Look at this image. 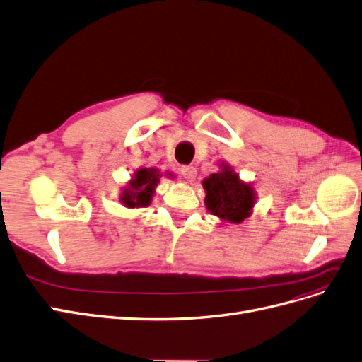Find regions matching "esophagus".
I'll return each instance as SVG.
<instances>
[{"mask_svg": "<svg viewBox=\"0 0 362 362\" xmlns=\"http://www.w3.org/2000/svg\"><path fill=\"white\" fill-rule=\"evenodd\" d=\"M180 172L182 175V178L187 181V182H192L194 180V177H196V169L193 166H182L180 169Z\"/></svg>", "mask_w": 362, "mask_h": 362, "instance_id": "obj_1", "label": "esophagus"}]
</instances>
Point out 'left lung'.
Masks as SVG:
<instances>
[{
  "instance_id": "obj_1",
  "label": "left lung",
  "mask_w": 362,
  "mask_h": 362,
  "mask_svg": "<svg viewBox=\"0 0 362 362\" xmlns=\"http://www.w3.org/2000/svg\"><path fill=\"white\" fill-rule=\"evenodd\" d=\"M208 211L221 221L238 225L250 214L255 204V192L250 184L240 181L238 175L222 164V170L204 180Z\"/></svg>"
}]
</instances>
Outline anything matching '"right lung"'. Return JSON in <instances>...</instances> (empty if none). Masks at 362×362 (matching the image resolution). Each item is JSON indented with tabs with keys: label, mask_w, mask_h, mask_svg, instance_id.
Instances as JSON below:
<instances>
[{
	"label": "right lung",
	"mask_w": 362,
	"mask_h": 362,
	"mask_svg": "<svg viewBox=\"0 0 362 362\" xmlns=\"http://www.w3.org/2000/svg\"><path fill=\"white\" fill-rule=\"evenodd\" d=\"M160 178L161 173L158 172V169H139L134 173L133 180L129 181L128 187L124 189L122 196H120V202L128 208L148 206L152 201V196L156 193V187L160 182Z\"/></svg>",
	"instance_id": "1"
}]
</instances>
